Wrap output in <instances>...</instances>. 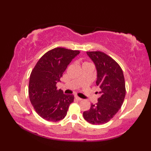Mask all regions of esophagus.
Listing matches in <instances>:
<instances>
[{
  "label": "esophagus",
  "instance_id": "34e87169",
  "mask_svg": "<svg viewBox=\"0 0 151 151\" xmlns=\"http://www.w3.org/2000/svg\"><path fill=\"white\" fill-rule=\"evenodd\" d=\"M75 99H76V100H77V101H82V99L81 98H80V97H76V96L75 97Z\"/></svg>",
  "mask_w": 151,
  "mask_h": 151
}]
</instances>
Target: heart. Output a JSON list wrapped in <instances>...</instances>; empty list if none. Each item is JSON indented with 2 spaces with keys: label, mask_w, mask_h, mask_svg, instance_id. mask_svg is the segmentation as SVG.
<instances>
[{
  "label": "heart",
  "mask_w": 151,
  "mask_h": 151,
  "mask_svg": "<svg viewBox=\"0 0 151 151\" xmlns=\"http://www.w3.org/2000/svg\"><path fill=\"white\" fill-rule=\"evenodd\" d=\"M89 63H88V62H85V63H83V65H85V64H89Z\"/></svg>",
  "instance_id": "b5f03b06"
}]
</instances>
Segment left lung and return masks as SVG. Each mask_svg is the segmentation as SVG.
Instances as JSON below:
<instances>
[{
  "instance_id": "obj_1",
  "label": "left lung",
  "mask_w": 151,
  "mask_h": 151,
  "mask_svg": "<svg viewBox=\"0 0 151 151\" xmlns=\"http://www.w3.org/2000/svg\"><path fill=\"white\" fill-rule=\"evenodd\" d=\"M94 62L97 71L96 84L101 89V96L95 104H91L83 113L84 119L93 124L106 123L119 110L126 94L125 81L120 65L101 51L86 52Z\"/></svg>"
}]
</instances>
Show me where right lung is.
<instances>
[{
  "mask_svg": "<svg viewBox=\"0 0 151 151\" xmlns=\"http://www.w3.org/2000/svg\"><path fill=\"white\" fill-rule=\"evenodd\" d=\"M80 53L79 50L57 47L41 56L30 76L28 95L36 113L44 119L59 121L66 116L73 95L63 94L58 89L67 65Z\"/></svg>",
  "mask_w": 151,
  "mask_h": 151,
  "instance_id": "obj_1",
  "label": "right lung"
}]
</instances>
